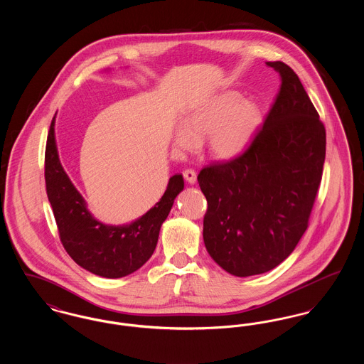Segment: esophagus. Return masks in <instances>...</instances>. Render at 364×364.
Wrapping results in <instances>:
<instances>
[{
  "label": "esophagus",
  "instance_id": "34e87169",
  "mask_svg": "<svg viewBox=\"0 0 364 364\" xmlns=\"http://www.w3.org/2000/svg\"><path fill=\"white\" fill-rule=\"evenodd\" d=\"M183 176H184V178L188 181V184H195V183H196V173H195V171L186 169V171L183 172Z\"/></svg>",
  "mask_w": 364,
  "mask_h": 364
}]
</instances>
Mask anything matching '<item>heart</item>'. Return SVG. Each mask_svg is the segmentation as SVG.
Segmentation results:
<instances>
[{
	"label": "heart",
	"instance_id": "1",
	"mask_svg": "<svg viewBox=\"0 0 364 364\" xmlns=\"http://www.w3.org/2000/svg\"><path fill=\"white\" fill-rule=\"evenodd\" d=\"M263 122L259 104L244 100L237 91L220 92L198 105L173 132L174 144L193 150L208 138V153L217 159H233L250 146Z\"/></svg>",
	"mask_w": 364,
	"mask_h": 364
}]
</instances>
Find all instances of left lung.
Returning <instances> with one entry per match:
<instances>
[{
  "mask_svg": "<svg viewBox=\"0 0 364 364\" xmlns=\"http://www.w3.org/2000/svg\"><path fill=\"white\" fill-rule=\"evenodd\" d=\"M266 64L279 73L281 88L262 129L242 156L198 174L208 200L206 250L237 277L266 273L292 254L326 154L325 127L299 76L281 61Z\"/></svg>",
  "mask_w": 364,
  "mask_h": 364,
  "instance_id": "left-lung-1",
  "label": "left lung"
}]
</instances>
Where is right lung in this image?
Instances as JSON below:
<instances>
[{"instance_id": "right-lung-1", "label": "right lung", "mask_w": 364, "mask_h": 364, "mask_svg": "<svg viewBox=\"0 0 364 364\" xmlns=\"http://www.w3.org/2000/svg\"><path fill=\"white\" fill-rule=\"evenodd\" d=\"M53 117L45 153V180L60 239L80 267L105 278L125 277L140 269L156 250L159 229L176 196L184 190L181 174L169 178L159 202L131 224L106 225L88 211L86 200L65 173L55 144Z\"/></svg>"}]
</instances>
